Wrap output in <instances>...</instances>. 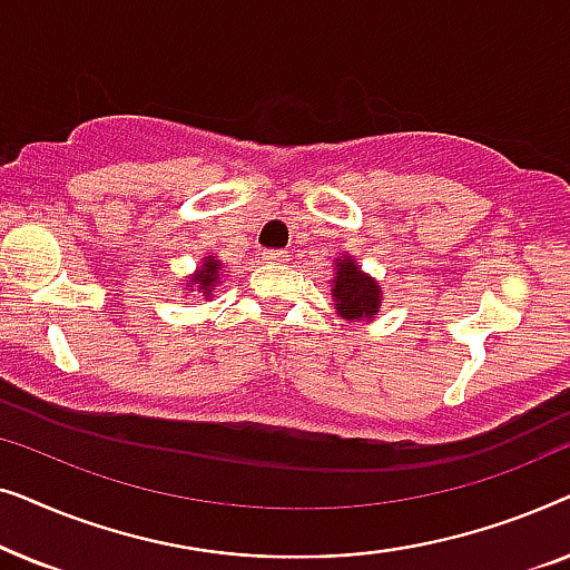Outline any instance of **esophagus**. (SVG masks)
I'll use <instances>...</instances> for the list:
<instances>
[{
	"label": "esophagus",
	"mask_w": 570,
	"mask_h": 570,
	"mask_svg": "<svg viewBox=\"0 0 570 570\" xmlns=\"http://www.w3.org/2000/svg\"><path fill=\"white\" fill-rule=\"evenodd\" d=\"M262 259L269 264H287V252H275V248H272V252H264Z\"/></svg>",
	"instance_id": "1"
}]
</instances>
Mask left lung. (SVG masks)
Here are the masks:
<instances>
[{
    "mask_svg": "<svg viewBox=\"0 0 570 570\" xmlns=\"http://www.w3.org/2000/svg\"><path fill=\"white\" fill-rule=\"evenodd\" d=\"M334 267H337V275L332 279V298L337 314L347 322H355V318L357 322H371V318H376L381 298H384L376 279L365 275L353 256H340Z\"/></svg>",
    "mask_w": 570,
    "mask_h": 570,
    "instance_id": "8db88e82",
    "label": "left lung"
}]
</instances>
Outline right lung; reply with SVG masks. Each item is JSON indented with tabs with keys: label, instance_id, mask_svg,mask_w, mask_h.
I'll use <instances>...</instances> for the list:
<instances>
[{
	"label": "right lung",
	"instance_id": "right-lung-1",
	"mask_svg": "<svg viewBox=\"0 0 570 570\" xmlns=\"http://www.w3.org/2000/svg\"><path fill=\"white\" fill-rule=\"evenodd\" d=\"M220 267L223 264L215 259V256H205L199 264V269L194 272L189 283H186V291H197L209 298L217 291V283H220Z\"/></svg>",
	"mask_w": 570,
	"mask_h": 570
}]
</instances>
